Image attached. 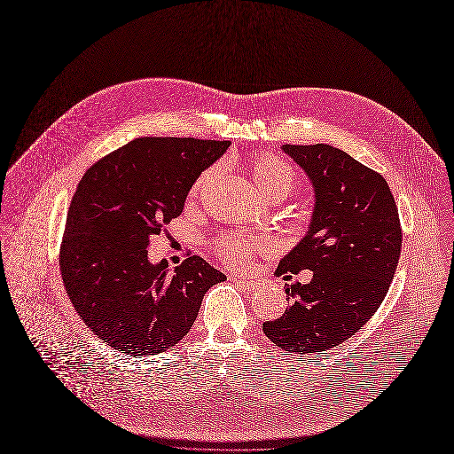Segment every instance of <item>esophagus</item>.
Instances as JSON below:
<instances>
[{
  "label": "esophagus",
  "instance_id": "esophagus-1",
  "mask_svg": "<svg viewBox=\"0 0 454 454\" xmlns=\"http://www.w3.org/2000/svg\"><path fill=\"white\" fill-rule=\"evenodd\" d=\"M231 280H233L235 284L242 286V287H244V289H247V291L254 289V286H256V280H253V278H242V277H233Z\"/></svg>",
  "mask_w": 454,
  "mask_h": 454
}]
</instances>
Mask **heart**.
<instances>
[{"mask_svg": "<svg viewBox=\"0 0 454 454\" xmlns=\"http://www.w3.org/2000/svg\"><path fill=\"white\" fill-rule=\"evenodd\" d=\"M219 170V165H214L208 168L196 183V192L201 190ZM253 177L256 184L261 186L268 196L273 192H289L294 183H296V174L293 167L282 160L277 154L271 153H262L258 154L251 165ZM273 246V240L266 235H251V233H240L233 231L224 237H221L215 244L217 254L223 258V261L233 268H242L249 264L251 258L258 253L266 251L268 247Z\"/></svg>", "mask_w": 454, "mask_h": 454, "instance_id": "obj_1", "label": "heart"}]
</instances>
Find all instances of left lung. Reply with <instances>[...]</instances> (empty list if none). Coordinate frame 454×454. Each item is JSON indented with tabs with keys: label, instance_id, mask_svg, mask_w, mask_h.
Masks as SVG:
<instances>
[{
	"label": "left lung",
	"instance_id": "left-lung-1",
	"mask_svg": "<svg viewBox=\"0 0 454 454\" xmlns=\"http://www.w3.org/2000/svg\"><path fill=\"white\" fill-rule=\"evenodd\" d=\"M282 149L307 172L316 205L307 235L275 275L310 270L312 280L286 287L289 309L262 331L287 352H325L354 336L390 289L403 246L399 210L386 179L345 151Z\"/></svg>",
	"mask_w": 454,
	"mask_h": 454
}]
</instances>
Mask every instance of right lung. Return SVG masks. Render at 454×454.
<instances>
[{
  "label": "right lung",
  "instance_id": "add662e5",
  "mask_svg": "<svg viewBox=\"0 0 454 454\" xmlns=\"http://www.w3.org/2000/svg\"><path fill=\"white\" fill-rule=\"evenodd\" d=\"M230 142L145 137L82 176L59 249L74 309L121 354L154 356L179 343L205 293L226 277L198 254L168 271L147 261L149 237L179 217L192 184Z\"/></svg>",
  "mask_w": 454,
  "mask_h": 454
}]
</instances>
